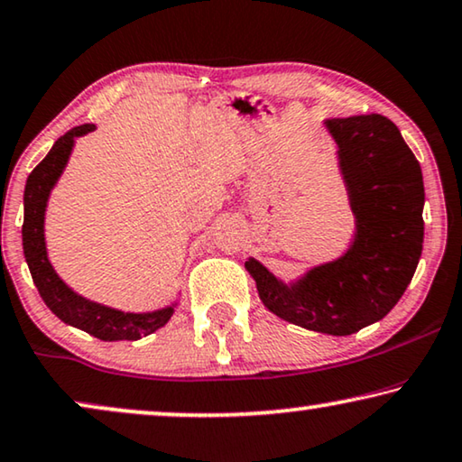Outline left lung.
I'll list each match as a JSON object with an SVG mask.
<instances>
[{"label": "left lung", "instance_id": "obj_1", "mask_svg": "<svg viewBox=\"0 0 462 462\" xmlns=\"http://www.w3.org/2000/svg\"><path fill=\"white\" fill-rule=\"evenodd\" d=\"M356 236L347 253L293 284L249 259L259 299L297 327L346 337L385 318L411 284L423 251V173L400 129L383 115L328 119Z\"/></svg>", "mask_w": 462, "mask_h": 462}]
</instances>
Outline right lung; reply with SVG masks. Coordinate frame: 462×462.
Instances as JSON below:
<instances>
[{
  "instance_id": "obj_1",
  "label": "right lung",
  "mask_w": 462,
  "mask_h": 462,
  "mask_svg": "<svg viewBox=\"0 0 462 462\" xmlns=\"http://www.w3.org/2000/svg\"><path fill=\"white\" fill-rule=\"evenodd\" d=\"M96 125H86L69 129L62 138L56 140L51 151L33 171L29 173L27 186H24V222H23V249L27 259L31 276L45 305L70 327L86 330V333L98 337L102 341H138L142 337L154 333L165 327L169 318L173 316V305L169 308L148 311V314H125L121 310L106 308L89 299L77 295L62 282V278L51 268L48 251H45L43 219L45 207L54 184L60 178L62 169L73 151L75 138L94 132Z\"/></svg>"
}]
</instances>
